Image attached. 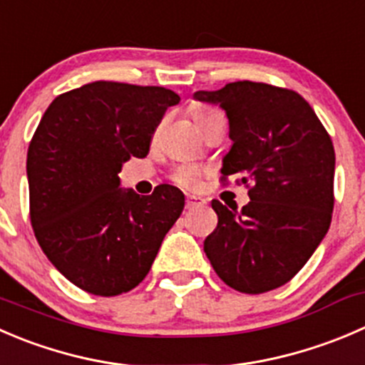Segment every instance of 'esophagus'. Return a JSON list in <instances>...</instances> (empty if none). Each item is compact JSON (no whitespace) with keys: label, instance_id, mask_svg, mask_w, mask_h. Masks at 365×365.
I'll return each instance as SVG.
<instances>
[{"label":"esophagus","instance_id":"esophagus-1","mask_svg":"<svg viewBox=\"0 0 365 365\" xmlns=\"http://www.w3.org/2000/svg\"><path fill=\"white\" fill-rule=\"evenodd\" d=\"M203 205H205V200L201 196H194V194H189V196H187V201H185L187 210H192V208L203 207Z\"/></svg>","mask_w":365,"mask_h":365}]
</instances>
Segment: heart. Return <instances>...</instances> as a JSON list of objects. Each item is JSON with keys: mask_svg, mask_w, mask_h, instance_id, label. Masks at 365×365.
<instances>
[{"mask_svg": "<svg viewBox=\"0 0 365 365\" xmlns=\"http://www.w3.org/2000/svg\"><path fill=\"white\" fill-rule=\"evenodd\" d=\"M192 115H194V121H196L197 128L201 130L208 121H210L212 118H215V115H219V114L214 110H208V108H196V110L192 112ZM201 176H203V169L197 168V165L183 164V165H178V168L173 171L171 178L176 185L185 187V189H192V187H196L197 183H200Z\"/></svg>", "mask_w": 365, "mask_h": 365, "instance_id": "1", "label": "heart"}]
</instances>
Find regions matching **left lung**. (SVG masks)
Masks as SVG:
<instances>
[{
	"mask_svg": "<svg viewBox=\"0 0 365 365\" xmlns=\"http://www.w3.org/2000/svg\"><path fill=\"white\" fill-rule=\"evenodd\" d=\"M194 100L226 112L232 148L222 176L250 185V203L212 201L217 228L203 250L232 289L260 294L287 284L327 235L334 212L335 151L316 112L294 91L233 81Z\"/></svg>",
	"mask_w": 365,
	"mask_h": 365,
	"instance_id": "1",
	"label": "left lung"
}]
</instances>
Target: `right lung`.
Returning <instances> with one entry per match:
<instances>
[{"label":"right lung","mask_w":365,"mask_h":365,"mask_svg":"<svg viewBox=\"0 0 365 365\" xmlns=\"http://www.w3.org/2000/svg\"><path fill=\"white\" fill-rule=\"evenodd\" d=\"M180 96L164 87L93 81L56 96L26 158L30 219L48 260L96 296L132 291L150 272L185 196L158 185L123 189V164L150 151L151 135Z\"/></svg>","instance_id":"right-lung-1"}]
</instances>
